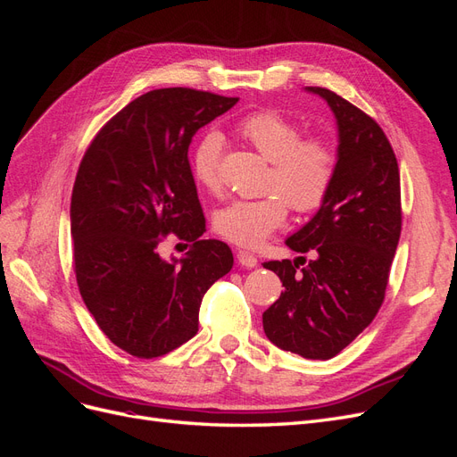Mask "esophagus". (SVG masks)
<instances>
[{"mask_svg":"<svg viewBox=\"0 0 457 457\" xmlns=\"http://www.w3.org/2000/svg\"><path fill=\"white\" fill-rule=\"evenodd\" d=\"M237 259H238L240 265L245 267V269H253V267H257V262H259L257 257L253 253H250V252H238Z\"/></svg>","mask_w":457,"mask_h":457,"instance_id":"obj_1","label":"esophagus"}]
</instances>
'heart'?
Returning <instances> with one entry per match:
<instances>
[{
	"label": "heart",
	"instance_id": "b5f03b06",
	"mask_svg": "<svg viewBox=\"0 0 457 457\" xmlns=\"http://www.w3.org/2000/svg\"><path fill=\"white\" fill-rule=\"evenodd\" d=\"M244 139L270 162L267 188L272 195L257 200H234L215 213L213 225L225 240L255 247L278 230L287 217V204L307 213L320 207L336 177V154L320 139H301V129L287 118L262 110L240 121ZM223 135L204 133L192 150L190 170L196 183L217 190Z\"/></svg>",
	"mask_w": 457,
	"mask_h": 457
}]
</instances>
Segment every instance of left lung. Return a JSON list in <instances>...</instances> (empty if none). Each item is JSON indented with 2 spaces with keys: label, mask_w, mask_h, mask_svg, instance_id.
<instances>
[{
  "label": "left lung",
  "mask_w": 457,
  "mask_h": 457,
  "mask_svg": "<svg viewBox=\"0 0 457 457\" xmlns=\"http://www.w3.org/2000/svg\"><path fill=\"white\" fill-rule=\"evenodd\" d=\"M337 126L336 177L309 223L286 240L311 261H269L284 292L262 312L267 337L311 361L339 354L376 318L400 238V173L383 129L361 108L324 87Z\"/></svg>",
  "instance_id": "1"
}]
</instances>
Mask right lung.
Instances as JSON below:
<instances>
[{"mask_svg": "<svg viewBox=\"0 0 457 457\" xmlns=\"http://www.w3.org/2000/svg\"><path fill=\"white\" fill-rule=\"evenodd\" d=\"M237 103L187 87L148 91L96 133L79 163L71 202L78 287L104 336L133 356L156 358L195 337L204 294L232 269L225 242L200 238L188 146ZM170 231L189 242L181 260L159 255Z\"/></svg>", "mask_w": 457, "mask_h": 457, "instance_id": "add662e5", "label": "right lung"}]
</instances>
